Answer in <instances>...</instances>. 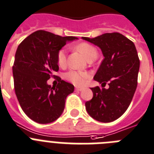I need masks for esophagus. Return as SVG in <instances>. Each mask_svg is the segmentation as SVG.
Returning a JSON list of instances; mask_svg holds the SVG:
<instances>
[{
  "mask_svg": "<svg viewBox=\"0 0 154 154\" xmlns=\"http://www.w3.org/2000/svg\"><path fill=\"white\" fill-rule=\"evenodd\" d=\"M75 90L77 91H81L83 90V88H76Z\"/></svg>",
  "mask_w": 154,
  "mask_h": 154,
  "instance_id": "34e87169",
  "label": "esophagus"
}]
</instances>
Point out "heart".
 I'll return each instance as SVG.
<instances>
[{
	"mask_svg": "<svg viewBox=\"0 0 154 154\" xmlns=\"http://www.w3.org/2000/svg\"><path fill=\"white\" fill-rule=\"evenodd\" d=\"M77 50L81 52L87 60L91 57H97V49L93 45L88 43H81L77 46ZM66 61V51L65 49H62L59 51L57 54V62L60 66H63ZM65 78L69 82L73 83L77 86H82L85 85V81L88 78V74L86 72L77 71L71 69L65 74Z\"/></svg>",
	"mask_w": 154,
	"mask_h": 154,
	"instance_id": "heart-1",
	"label": "heart"
}]
</instances>
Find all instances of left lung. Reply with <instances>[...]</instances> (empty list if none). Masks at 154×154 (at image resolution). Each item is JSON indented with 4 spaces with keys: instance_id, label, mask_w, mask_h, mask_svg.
<instances>
[{
    "instance_id": "8db88e82",
    "label": "left lung",
    "mask_w": 154,
    "mask_h": 154,
    "mask_svg": "<svg viewBox=\"0 0 154 154\" xmlns=\"http://www.w3.org/2000/svg\"><path fill=\"white\" fill-rule=\"evenodd\" d=\"M82 39L97 45L104 56L94 80L101 84L92 88L93 97L85 103L89 116L101 122H111L127 110L137 87L140 60L131 40L118 32L105 33ZM108 82L109 88H103Z\"/></svg>"
}]
</instances>
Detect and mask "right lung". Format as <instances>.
I'll use <instances>...</instances> for the list:
<instances>
[{
    "label": "right lung",
    "instance_id": "1",
    "mask_svg": "<svg viewBox=\"0 0 154 154\" xmlns=\"http://www.w3.org/2000/svg\"><path fill=\"white\" fill-rule=\"evenodd\" d=\"M77 39L39 30L18 46L12 67L14 91L23 112L38 123L57 120L63 112L67 95L74 91L73 85L60 78L57 87L48 85L47 81L59 70V51L66 42Z\"/></svg>",
    "mask_w": 154,
    "mask_h": 154
}]
</instances>
